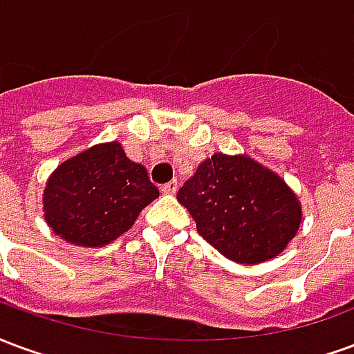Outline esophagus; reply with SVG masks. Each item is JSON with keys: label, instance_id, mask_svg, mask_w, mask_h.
Masks as SVG:
<instances>
[{"label": "esophagus", "instance_id": "34e87169", "mask_svg": "<svg viewBox=\"0 0 354 354\" xmlns=\"http://www.w3.org/2000/svg\"><path fill=\"white\" fill-rule=\"evenodd\" d=\"M178 189V182L176 180H172V182H169V184L161 185V192L165 193V195H174Z\"/></svg>", "mask_w": 354, "mask_h": 354}]
</instances>
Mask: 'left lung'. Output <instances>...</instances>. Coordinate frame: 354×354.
<instances>
[{"label":"left lung","mask_w":354,"mask_h":354,"mask_svg":"<svg viewBox=\"0 0 354 354\" xmlns=\"http://www.w3.org/2000/svg\"><path fill=\"white\" fill-rule=\"evenodd\" d=\"M176 197L208 245L246 266L279 256L301 223L296 193L248 155L205 159Z\"/></svg>","instance_id":"8db88e82"}]
</instances>
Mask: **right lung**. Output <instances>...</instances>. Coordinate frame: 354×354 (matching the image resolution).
<instances>
[{"instance_id": "add662e5", "label": "right lung", "mask_w": 354, "mask_h": 354, "mask_svg": "<svg viewBox=\"0 0 354 354\" xmlns=\"http://www.w3.org/2000/svg\"><path fill=\"white\" fill-rule=\"evenodd\" d=\"M159 189L146 167L131 161L119 142L88 147L50 174L43 193L45 222L77 246H102L132 227Z\"/></svg>"}]
</instances>
